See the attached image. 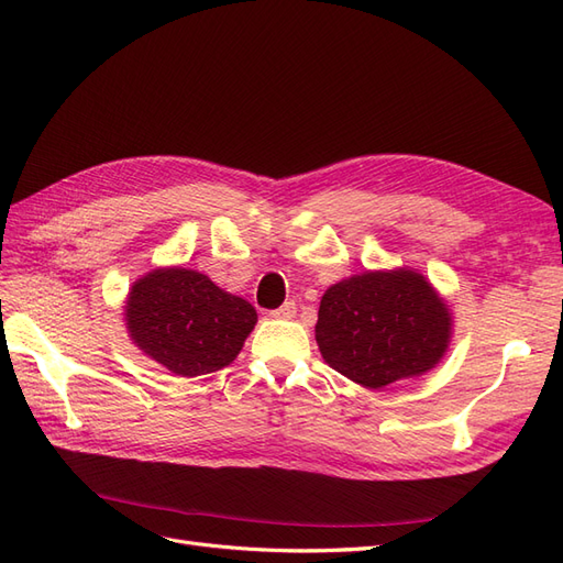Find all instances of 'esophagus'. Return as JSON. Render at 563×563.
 Returning <instances> with one entry per match:
<instances>
[{"instance_id": "esophagus-1", "label": "esophagus", "mask_w": 563, "mask_h": 563, "mask_svg": "<svg viewBox=\"0 0 563 563\" xmlns=\"http://www.w3.org/2000/svg\"><path fill=\"white\" fill-rule=\"evenodd\" d=\"M296 312H298L296 302H284L279 310L272 312V317H275V319H294V317H296Z\"/></svg>"}]
</instances>
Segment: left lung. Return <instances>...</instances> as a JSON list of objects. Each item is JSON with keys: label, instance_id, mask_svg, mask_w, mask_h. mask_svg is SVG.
<instances>
[{"label": "left lung", "instance_id": "1", "mask_svg": "<svg viewBox=\"0 0 563 563\" xmlns=\"http://www.w3.org/2000/svg\"><path fill=\"white\" fill-rule=\"evenodd\" d=\"M314 338L340 376L380 389L424 376L444 360L453 314L418 269H366L323 291Z\"/></svg>", "mask_w": 563, "mask_h": 563}]
</instances>
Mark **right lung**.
I'll use <instances>...</instances> for the list:
<instances>
[{"label":"right lung","instance_id":"1","mask_svg":"<svg viewBox=\"0 0 563 563\" xmlns=\"http://www.w3.org/2000/svg\"><path fill=\"white\" fill-rule=\"evenodd\" d=\"M131 343L180 378L230 366L258 314L190 267H157L135 279L124 300Z\"/></svg>","mask_w":563,"mask_h":563}]
</instances>
